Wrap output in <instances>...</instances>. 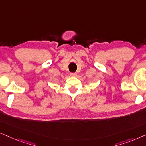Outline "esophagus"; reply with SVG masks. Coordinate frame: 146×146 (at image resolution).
<instances>
[{
    "label": "esophagus",
    "instance_id": "1",
    "mask_svg": "<svg viewBox=\"0 0 146 146\" xmlns=\"http://www.w3.org/2000/svg\"><path fill=\"white\" fill-rule=\"evenodd\" d=\"M70 75L71 76V77H76V76H77V73H71Z\"/></svg>",
    "mask_w": 146,
    "mask_h": 146
}]
</instances>
